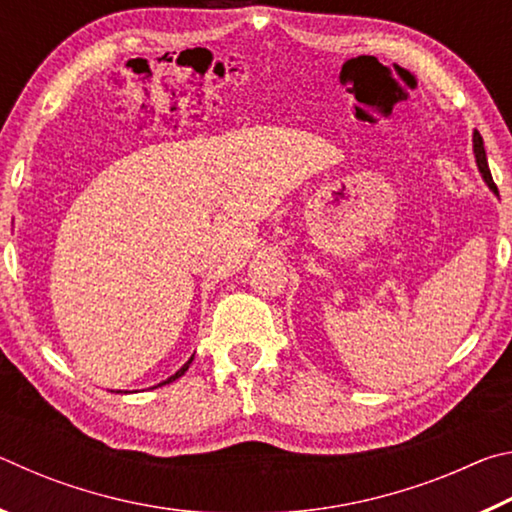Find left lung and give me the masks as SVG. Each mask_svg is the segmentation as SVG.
<instances>
[{
	"instance_id": "left-lung-1",
	"label": "left lung",
	"mask_w": 512,
	"mask_h": 512,
	"mask_svg": "<svg viewBox=\"0 0 512 512\" xmlns=\"http://www.w3.org/2000/svg\"><path fill=\"white\" fill-rule=\"evenodd\" d=\"M472 142H474V158H476V167H479L481 176L492 192H497V185L492 183V173L488 169V160H485V149H483V137L479 133L472 135Z\"/></svg>"
}]
</instances>
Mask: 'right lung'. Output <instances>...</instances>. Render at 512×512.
<instances>
[{
    "label": "right lung",
    "instance_id": "add662e5",
    "mask_svg": "<svg viewBox=\"0 0 512 512\" xmlns=\"http://www.w3.org/2000/svg\"><path fill=\"white\" fill-rule=\"evenodd\" d=\"M192 359H194V357H192ZM192 359H189V361L185 363V366H183V368H180V370L176 372V375H171L169 379H164V381H162V384H171V381H176L178 377H183V375H185V370L189 368V363H192ZM162 384H158V386H162Z\"/></svg>",
    "mask_w": 512,
    "mask_h": 512
}]
</instances>
